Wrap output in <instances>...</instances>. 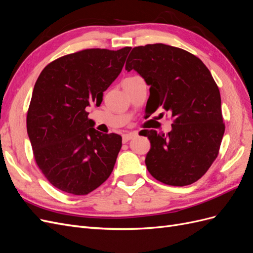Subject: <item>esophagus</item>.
<instances>
[{"mask_svg":"<svg viewBox=\"0 0 253 253\" xmlns=\"http://www.w3.org/2000/svg\"><path fill=\"white\" fill-rule=\"evenodd\" d=\"M137 134L136 133H127V134H124L122 135V141L124 142H127L128 140H131L134 137H136Z\"/></svg>","mask_w":253,"mask_h":253,"instance_id":"obj_1","label":"esophagus"}]
</instances>
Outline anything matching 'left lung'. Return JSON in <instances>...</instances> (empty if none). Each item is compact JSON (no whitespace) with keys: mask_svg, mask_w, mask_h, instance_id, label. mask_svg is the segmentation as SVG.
<instances>
[{"mask_svg":"<svg viewBox=\"0 0 253 253\" xmlns=\"http://www.w3.org/2000/svg\"><path fill=\"white\" fill-rule=\"evenodd\" d=\"M126 70H135L150 85L145 113L172 114L165 135L143 129L151 142L145 165L155 179L182 187L197 181L218 155L225 133L217 84L203 61L162 43L134 47Z\"/></svg>","mask_w":253,"mask_h":253,"instance_id":"left-lung-1","label":"left lung"}]
</instances>
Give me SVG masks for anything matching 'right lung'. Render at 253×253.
Segmentation results:
<instances>
[{
    "instance_id": "right-lung-1",
    "label": "right lung",
    "mask_w": 253,
    "mask_h": 253,
    "mask_svg": "<svg viewBox=\"0 0 253 253\" xmlns=\"http://www.w3.org/2000/svg\"><path fill=\"white\" fill-rule=\"evenodd\" d=\"M131 47L88 48L52 61L38 77L27 111L36 163L53 187L86 195L110 177L122 138L94 127L86 108L121 73Z\"/></svg>"
}]
</instances>
